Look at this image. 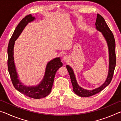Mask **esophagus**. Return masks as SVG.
<instances>
[{"label": "esophagus", "mask_w": 121, "mask_h": 121, "mask_svg": "<svg viewBox=\"0 0 121 121\" xmlns=\"http://www.w3.org/2000/svg\"><path fill=\"white\" fill-rule=\"evenodd\" d=\"M63 60L65 61H68L69 60V59H70V58H69V56H65L63 57Z\"/></svg>", "instance_id": "34e87169"}]
</instances>
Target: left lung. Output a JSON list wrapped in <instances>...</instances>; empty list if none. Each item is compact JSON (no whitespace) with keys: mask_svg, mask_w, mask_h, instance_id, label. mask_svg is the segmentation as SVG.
I'll use <instances>...</instances> for the list:
<instances>
[{"mask_svg":"<svg viewBox=\"0 0 121 121\" xmlns=\"http://www.w3.org/2000/svg\"><path fill=\"white\" fill-rule=\"evenodd\" d=\"M95 28L101 32L102 35L107 42L108 51H109V70L107 78L103 84L100 87L92 90H87L79 86L77 82L75 75L73 69L67 65V69L70 75L71 83L73 85V91L77 95L82 97H88L93 95L100 92L102 90L109 84L113 77V74L116 65V54H115V41L113 34L108 27L104 17L99 14H97V19L95 23Z\"/></svg>","mask_w":121,"mask_h":121,"instance_id":"obj_1","label":"left lung"}]
</instances>
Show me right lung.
Masks as SVG:
<instances>
[{
    "instance_id": "obj_1",
    "label": "right lung",
    "mask_w": 121,
    "mask_h": 121,
    "mask_svg": "<svg viewBox=\"0 0 121 121\" xmlns=\"http://www.w3.org/2000/svg\"><path fill=\"white\" fill-rule=\"evenodd\" d=\"M35 19L31 14L26 15L16 26L10 39L7 48L8 70L12 82L14 87L26 96L34 98L40 99L48 95L51 92L56 73L60 67L62 66L60 57L53 59L47 63L43 79L36 86H27L23 85L18 78V74L14 60V47L15 41L19 37L27 24Z\"/></svg>"
}]
</instances>
